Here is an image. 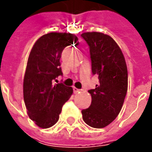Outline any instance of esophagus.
I'll return each mask as SVG.
<instances>
[{"label": "esophagus", "mask_w": 152, "mask_h": 152, "mask_svg": "<svg viewBox=\"0 0 152 152\" xmlns=\"http://www.w3.org/2000/svg\"><path fill=\"white\" fill-rule=\"evenodd\" d=\"M73 92L75 93V94H77V93L80 92V89H77L76 87H73Z\"/></svg>", "instance_id": "34e87169"}]
</instances>
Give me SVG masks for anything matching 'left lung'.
Returning <instances> with one entry per match:
<instances>
[{"label": "left lung", "instance_id": "8db88e82", "mask_svg": "<svg viewBox=\"0 0 152 152\" xmlns=\"http://www.w3.org/2000/svg\"><path fill=\"white\" fill-rule=\"evenodd\" d=\"M81 37L89 46L92 72L99 80L95 89L88 91L92 101L81 111L83 120L93 128H104L122 108L128 89L127 66L121 48L110 36L93 31Z\"/></svg>", "mask_w": 152, "mask_h": 152}]
</instances>
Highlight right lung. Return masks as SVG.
<instances>
[{
	"mask_svg": "<svg viewBox=\"0 0 152 152\" xmlns=\"http://www.w3.org/2000/svg\"><path fill=\"white\" fill-rule=\"evenodd\" d=\"M73 44H79L74 34L50 32L40 37L30 52L23 79V99L28 116L40 128L56 124L63 104L72 94V87L62 83L53 85V81L63 75L60 58L63 49Z\"/></svg>",
	"mask_w": 152,
	"mask_h": 152,
	"instance_id": "1",
	"label": "right lung"
}]
</instances>
